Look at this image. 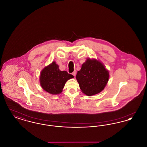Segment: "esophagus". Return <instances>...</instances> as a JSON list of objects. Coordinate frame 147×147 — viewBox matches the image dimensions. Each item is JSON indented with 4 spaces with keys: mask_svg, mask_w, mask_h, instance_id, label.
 Instances as JSON below:
<instances>
[{
    "mask_svg": "<svg viewBox=\"0 0 147 147\" xmlns=\"http://www.w3.org/2000/svg\"><path fill=\"white\" fill-rule=\"evenodd\" d=\"M72 75L73 76H76V70H74L73 73H72Z\"/></svg>",
    "mask_w": 147,
    "mask_h": 147,
    "instance_id": "esophagus-1",
    "label": "esophagus"
}]
</instances>
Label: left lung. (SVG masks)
Masks as SVG:
<instances>
[{"mask_svg":"<svg viewBox=\"0 0 147 147\" xmlns=\"http://www.w3.org/2000/svg\"><path fill=\"white\" fill-rule=\"evenodd\" d=\"M109 71L104 65L95 59H88L78 71L76 79L82 91L91 96L102 91L108 82Z\"/></svg>","mask_w":147,"mask_h":147,"instance_id":"8db88e82","label":"left lung"}]
</instances>
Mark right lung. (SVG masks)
<instances>
[{"mask_svg":"<svg viewBox=\"0 0 147 147\" xmlns=\"http://www.w3.org/2000/svg\"><path fill=\"white\" fill-rule=\"evenodd\" d=\"M73 77L67 71L59 70L58 65L53 62L42 70L40 80L43 90L51 94H59L67 81Z\"/></svg>","mask_w":147,"mask_h":147,"instance_id":"add662e5","label":"right lung"}]
</instances>
